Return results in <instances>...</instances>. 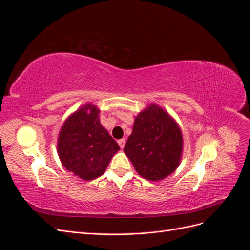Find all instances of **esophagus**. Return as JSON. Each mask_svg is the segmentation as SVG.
Instances as JSON below:
<instances>
[{
	"label": "esophagus",
	"mask_w": 250,
	"mask_h": 250,
	"mask_svg": "<svg viewBox=\"0 0 250 250\" xmlns=\"http://www.w3.org/2000/svg\"><path fill=\"white\" fill-rule=\"evenodd\" d=\"M125 143H126L125 139H121V140H119V141H118V144H119V146H120V148H121V149H123V148H124V146H125Z\"/></svg>",
	"instance_id": "obj_1"
}]
</instances>
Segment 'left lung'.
I'll return each mask as SVG.
<instances>
[{
  "label": "left lung",
  "mask_w": 250,
  "mask_h": 250,
  "mask_svg": "<svg viewBox=\"0 0 250 250\" xmlns=\"http://www.w3.org/2000/svg\"><path fill=\"white\" fill-rule=\"evenodd\" d=\"M184 150L181 129L171 115L151 103L134 118L124 152L142 177L165 179L177 169Z\"/></svg>",
  "instance_id": "8db88e82"
}]
</instances>
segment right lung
<instances>
[{"label":"right lung","mask_w":250,"mask_h":250,"mask_svg":"<svg viewBox=\"0 0 250 250\" xmlns=\"http://www.w3.org/2000/svg\"><path fill=\"white\" fill-rule=\"evenodd\" d=\"M99 115L96 105H82L64 121L57 139V153L62 166L85 181L101 176L120 150L101 125Z\"/></svg>","instance_id":"right-lung-1"}]
</instances>
